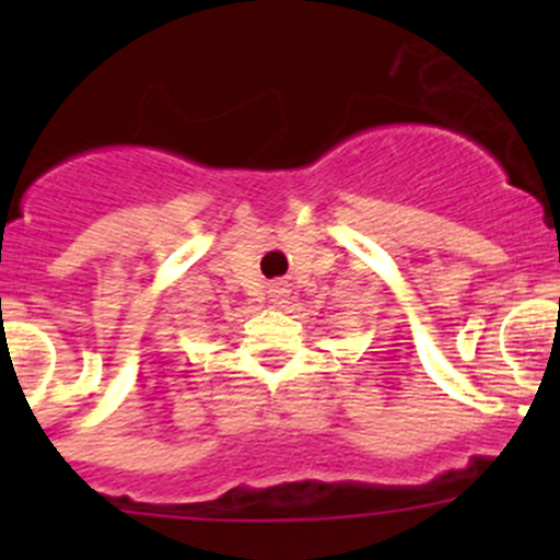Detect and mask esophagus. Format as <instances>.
<instances>
[{"mask_svg":"<svg viewBox=\"0 0 560 560\" xmlns=\"http://www.w3.org/2000/svg\"><path fill=\"white\" fill-rule=\"evenodd\" d=\"M287 298H290V290H287L284 281H276L273 287H270V301L276 303V306H284Z\"/></svg>","mask_w":560,"mask_h":560,"instance_id":"obj_1","label":"esophagus"}]
</instances>
